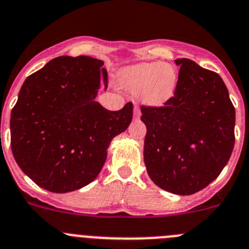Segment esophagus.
Segmentation results:
<instances>
[{
    "label": "esophagus",
    "mask_w": 249,
    "mask_h": 249,
    "mask_svg": "<svg viewBox=\"0 0 249 249\" xmlns=\"http://www.w3.org/2000/svg\"><path fill=\"white\" fill-rule=\"evenodd\" d=\"M133 116L136 118H138L141 116V111H140V108H138V107H137V106H134V108H133Z\"/></svg>",
    "instance_id": "esophagus-1"
}]
</instances>
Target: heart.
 Listing matches in <instances>:
<instances>
[{"instance_id": "obj_1", "label": "heart", "mask_w": 249, "mask_h": 249, "mask_svg": "<svg viewBox=\"0 0 249 249\" xmlns=\"http://www.w3.org/2000/svg\"><path fill=\"white\" fill-rule=\"evenodd\" d=\"M118 83L142 105L159 107L172 100L179 85V72L169 63L152 61L123 68L118 72Z\"/></svg>"}]
</instances>
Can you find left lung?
Here are the masks:
<instances>
[{
    "label": "left lung",
    "instance_id": "8db88e82",
    "mask_svg": "<svg viewBox=\"0 0 249 249\" xmlns=\"http://www.w3.org/2000/svg\"><path fill=\"white\" fill-rule=\"evenodd\" d=\"M179 85L163 107H142L147 127L144 164L152 181L191 195L220 175L234 145L236 112L218 74L190 59H177Z\"/></svg>",
    "mask_w": 249,
    "mask_h": 249
}]
</instances>
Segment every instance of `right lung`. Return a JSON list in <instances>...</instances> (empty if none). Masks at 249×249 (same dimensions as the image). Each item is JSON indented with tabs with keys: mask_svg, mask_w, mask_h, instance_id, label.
I'll return each instance as SVG.
<instances>
[{
	"mask_svg": "<svg viewBox=\"0 0 249 249\" xmlns=\"http://www.w3.org/2000/svg\"><path fill=\"white\" fill-rule=\"evenodd\" d=\"M104 61L59 56L24 80L11 112V148L22 172L52 193L96 179L116 136L132 121L131 102L108 111L95 101L108 85Z\"/></svg>",
	"mask_w": 249,
	"mask_h": 249,
	"instance_id": "1",
	"label": "right lung"
}]
</instances>
